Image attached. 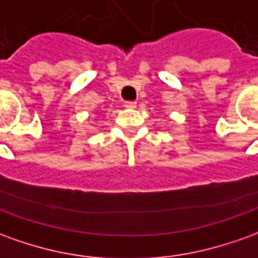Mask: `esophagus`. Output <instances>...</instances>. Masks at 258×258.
<instances>
[{
	"label": "esophagus",
	"instance_id": "1",
	"mask_svg": "<svg viewBox=\"0 0 258 258\" xmlns=\"http://www.w3.org/2000/svg\"><path fill=\"white\" fill-rule=\"evenodd\" d=\"M124 106H125L127 109H134L135 106H137V102H134V100H128V102L124 103Z\"/></svg>",
	"mask_w": 258,
	"mask_h": 258
}]
</instances>
